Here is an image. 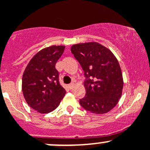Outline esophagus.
I'll use <instances>...</instances> for the list:
<instances>
[{
	"label": "esophagus",
	"instance_id": "34e87169",
	"mask_svg": "<svg viewBox=\"0 0 150 150\" xmlns=\"http://www.w3.org/2000/svg\"><path fill=\"white\" fill-rule=\"evenodd\" d=\"M73 86H74L73 83H71V84H69V85H68L69 89H72V88H73Z\"/></svg>",
	"mask_w": 150,
	"mask_h": 150
}]
</instances>
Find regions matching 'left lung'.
Returning <instances> with one entry per match:
<instances>
[{
  "mask_svg": "<svg viewBox=\"0 0 150 150\" xmlns=\"http://www.w3.org/2000/svg\"><path fill=\"white\" fill-rule=\"evenodd\" d=\"M71 52L86 77V96L80 99V104L95 114L108 112L119 101L124 86L117 58L109 49L97 42L75 44Z\"/></svg>",
  "mask_w": 150,
  "mask_h": 150,
  "instance_id": "8db88e82",
  "label": "left lung"
}]
</instances>
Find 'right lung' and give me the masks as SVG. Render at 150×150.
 Wrapping results in <instances>:
<instances>
[{"label":"right lung","instance_id":"obj_1","mask_svg":"<svg viewBox=\"0 0 150 150\" xmlns=\"http://www.w3.org/2000/svg\"><path fill=\"white\" fill-rule=\"evenodd\" d=\"M64 49V46H51L41 50L30 60L23 74V97L31 108L40 113L55 110L65 96L55 69Z\"/></svg>","mask_w":150,"mask_h":150}]
</instances>
